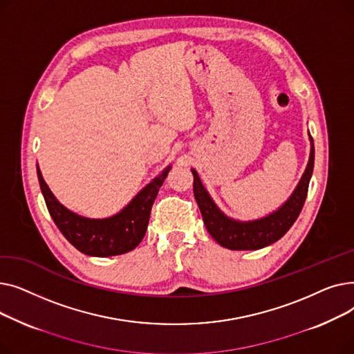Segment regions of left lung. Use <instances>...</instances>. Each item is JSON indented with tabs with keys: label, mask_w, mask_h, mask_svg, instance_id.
Returning a JSON list of instances; mask_svg holds the SVG:
<instances>
[{
	"label": "left lung",
	"mask_w": 354,
	"mask_h": 354,
	"mask_svg": "<svg viewBox=\"0 0 354 354\" xmlns=\"http://www.w3.org/2000/svg\"><path fill=\"white\" fill-rule=\"evenodd\" d=\"M310 142L311 149L307 167L291 196L277 211L254 221H238L227 216L216 207V203L202 185L198 172L191 169L194 175V195L202 214L203 224L221 247L236 251L261 250L284 236L295 219L299 218L307 198L308 183L314 167V145L311 136Z\"/></svg>",
	"instance_id": "8db88e82"
}]
</instances>
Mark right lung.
I'll list each match as a JSON object with an SVG mask.
<instances>
[{
    "label": "right lung",
    "instance_id": "obj_1",
    "mask_svg": "<svg viewBox=\"0 0 354 354\" xmlns=\"http://www.w3.org/2000/svg\"><path fill=\"white\" fill-rule=\"evenodd\" d=\"M169 171L171 165L149 182L120 212L102 219L71 212L53 195L39 166L37 176L54 224L68 243L90 257H111L126 254L140 244L147 230L155 198Z\"/></svg>",
    "mask_w": 354,
    "mask_h": 354
}]
</instances>
